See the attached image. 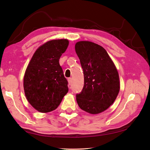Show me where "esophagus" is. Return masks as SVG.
<instances>
[{
	"label": "esophagus",
	"instance_id": "34e87169",
	"mask_svg": "<svg viewBox=\"0 0 150 150\" xmlns=\"http://www.w3.org/2000/svg\"><path fill=\"white\" fill-rule=\"evenodd\" d=\"M68 81V84H69V85H71V83H72V79L71 78H69L67 79Z\"/></svg>",
	"mask_w": 150,
	"mask_h": 150
}]
</instances>
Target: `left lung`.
Instances as JSON below:
<instances>
[{"label":"left lung","instance_id":"left-lung-1","mask_svg":"<svg viewBox=\"0 0 150 150\" xmlns=\"http://www.w3.org/2000/svg\"><path fill=\"white\" fill-rule=\"evenodd\" d=\"M75 48L84 73V87L76 96L78 105L92 115L103 112L112 105L120 91L117 69L107 52L95 43L80 41Z\"/></svg>","mask_w":150,"mask_h":150}]
</instances>
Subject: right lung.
<instances>
[{
	"instance_id": "right-lung-1",
	"label": "right lung",
	"mask_w": 150,
	"mask_h": 150,
	"mask_svg": "<svg viewBox=\"0 0 150 150\" xmlns=\"http://www.w3.org/2000/svg\"><path fill=\"white\" fill-rule=\"evenodd\" d=\"M68 45L67 39L50 40L35 50L28 65L24 77L25 96L40 112L55 110L69 91L59 62Z\"/></svg>"
}]
</instances>
